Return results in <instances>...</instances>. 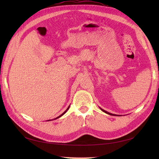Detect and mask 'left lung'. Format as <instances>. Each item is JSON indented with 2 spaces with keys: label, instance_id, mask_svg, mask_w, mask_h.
I'll list each match as a JSON object with an SVG mask.
<instances>
[{
  "label": "left lung",
  "instance_id": "8db88e82",
  "mask_svg": "<svg viewBox=\"0 0 159 159\" xmlns=\"http://www.w3.org/2000/svg\"><path fill=\"white\" fill-rule=\"evenodd\" d=\"M100 109L102 110L103 112H104V113H106L107 114H109V115H111V116H117V115H116V114H113V113H109V112H107V111H105V110H104V109H101V108H100Z\"/></svg>",
  "mask_w": 159,
  "mask_h": 159
}]
</instances>
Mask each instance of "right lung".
<instances>
[{
	"instance_id": "1",
	"label": "right lung",
	"mask_w": 159,
	"mask_h": 159,
	"mask_svg": "<svg viewBox=\"0 0 159 159\" xmlns=\"http://www.w3.org/2000/svg\"><path fill=\"white\" fill-rule=\"evenodd\" d=\"M70 105H69V107H67V109H66V111H64V112H63V113H62V114H61V115H60V116H58V117H56V118H55V119H54V120H56V119H58V118H59V117H61V116H63V115H64V114H65V113H66V112H67V110H68V109H69V108H70ZM48 121H50V120H48Z\"/></svg>"
}]
</instances>
